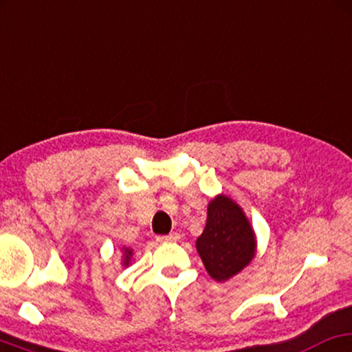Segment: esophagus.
I'll return each instance as SVG.
<instances>
[{
    "mask_svg": "<svg viewBox=\"0 0 352 352\" xmlns=\"http://www.w3.org/2000/svg\"><path fill=\"white\" fill-rule=\"evenodd\" d=\"M177 239H179V236H177L176 232H171V234L168 236H157L158 243H173V241H177Z\"/></svg>",
    "mask_w": 352,
    "mask_h": 352,
    "instance_id": "34e87169",
    "label": "esophagus"
}]
</instances>
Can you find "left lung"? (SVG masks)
I'll list each match as a JSON object with an SVG mask.
<instances>
[{
	"instance_id": "left-lung-1",
	"label": "left lung",
	"mask_w": 352,
	"mask_h": 352,
	"mask_svg": "<svg viewBox=\"0 0 352 352\" xmlns=\"http://www.w3.org/2000/svg\"><path fill=\"white\" fill-rule=\"evenodd\" d=\"M205 270L226 281L248 267L255 255V234L243 208L226 195L208 204L207 225L195 243Z\"/></svg>"
}]
</instances>
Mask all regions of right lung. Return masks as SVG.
Wrapping results in <instances>:
<instances>
[{
	"mask_svg": "<svg viewBox=\"0 0 352 352\" xmlns=\"http://www.w3.org/2000/svg\"><path fill=\"white\" fill-rule=\"evenodd\" d=\"M131 257H132V249L124 248V258H122V265H124V267L129 265Z\"/></svg>",
	"mask_w": 352,
	"mask_h": 352,
	"instance_id": "right-lung-1",
	"label": "right lung"
}]
</instances>
